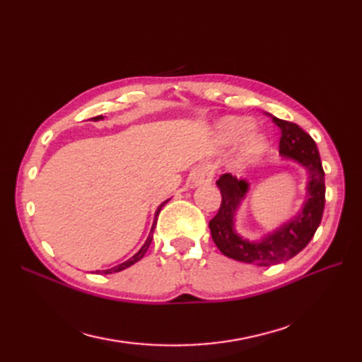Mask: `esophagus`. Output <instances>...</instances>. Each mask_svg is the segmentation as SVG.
Here are the masks:
<instances>
[{
    "mask_svg": "<svg viewBox=\"0 0 362 362\" xmlns=\"http://www.w3.org/2000/svg\"><path fill=\"white\" fill-rule=\"evenodd\" d=\"M213 175H214L213 168L208 166V164H204V166H201V168H198V169L194 170V173H193V184L194 185H199V184L211 182Z\"/></svg>",
    "mask_w": 362,
    "mask_h": 362,
    "instance_id": "34e87169",
    "label": "esophagus"
}]
</instances>
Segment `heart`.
Segmentation results:
<instances>
[{
  "instance_id": "heart-1",
  "label": "heart",
  "mask_w": 362,
  "mask_h": 362,
  "mask_svg": "<svg viewBox=\"0 0 362 362\" xmlns=\"http://www.w3.org/2000/svg\"><path fill=\"white\" fill-rule=\"evenodd\" d=\"M254 128V124L243 117H226L218 122V134L223 144H235L240 139H243L249 131ZM266 148V140L261 134L250 136L240 149L238 160L247 163L252 158L259 156Z\"/></svg>"
}]
</instances>
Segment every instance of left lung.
Masks as SVG:
<instances>
[{
    "mask_svg": "<svg viewBox=\"0 0 362 362\" xmlns=\"http://www.w3.org/2000/svg\"><path fill=\"white\" fill-rule=\"evenodd\" d=\"M272 120L281 129L279 154L299 163L308 173V194L302 210L259 242H249L234 229V217L246 198L249 182L223 173L216 181L221 189L222 204L208 223L216 246L225 257L257 266H273L298 255L311 242L325 210V172L315 141L299 125L275 116H272Z\"/></svg>",
    "mask_w": 362,
    "mask_h": 362,
    "instance_id": "obj_1",
    "label": "left lung"
}]
</instances>
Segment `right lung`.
Segmentation results:
<instances>
[{"mask_svg": "<svg viewBox=\"0 0 362 362\" xmlns=\"http://www.w3.org/2000/svg\"><path fill=\"white\" fill-rule=\"evenodd\" d=\"M93 120H101L103 119V116H96V117H92ZM168 201H164L158 208H157V211H156V218H154V223H152V228H151V233H149V235H148V238H146V242H145V245L140 247V250L137 252L136 255H133L129 259H127L125 262H122V264H119V266H115V267H112V269H107V270H96V273H101V275H108V273H116V272H120V270H124V269H127V267H129V266H133L134 262H137L139 259H141L144 258V255L146 254V250H148V247H149V245H151V242H152V237H154V229H156V225H157V217H158V213L161 211V208H163V205L166 204Z\"/></svg>", "mask_w": 362, "mask_h": 362, "instance_id": "add662e5", "label": "right lung"}]
</instances>
